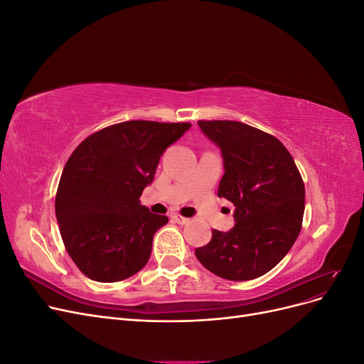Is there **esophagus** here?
Instances as JSON below:
<instances>
[{
  "label": "esophagus",
  "mask_w": 364,
  "mask_h": 364,
  "mask_svg": "<svg viewBox=\"0 0 364 364\" xmlns=\"http://www.w3.org/2000/svg\"><path fill=\"white\" fill-rule=\"evenodd\" d=\"M173 220L176 223H179V225H186L190 222V218H186V217H182L181 214H176V215H173Z\"/></svg>",
  "instance_id": "1"
}]
</instances>
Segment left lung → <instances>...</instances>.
<instances>
[{"mask_svg": "<svg viewBox=\"0 0 364 364\" xmlns=\"http://www.w3.org/2000/svg\"><path fill=\"white\" fill-rule=\"evenodd\" d=\"M222 150L225 174L218 197L235 206V226L213 230L196 249L202 266L220 278L249 281L262 277L287 255L301 232L305 186L282 142L240 121H197Z\"/></svg>", "mask_w": 364, "mask_h": 364, "instance_id": "left-lung-1", "label": "left lung"}]
</instances>
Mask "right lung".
Listing matches in <instances>:
<instances>
[{"label": "right lung", "mask_w": 364, "mask_h": 364, "mask_svg": "<svg viewBox=\"0 0 364 364\" xmlns=\"http://www.w3.org/2000/svg\"><path fill=\"white\" fill-rule=\"evenodd\" d=\"M190 123L126 121L83 139L65 164L56 218L71 259L90 279L123 281L146 266L153 235L168 222L141 205L162 153Z\"/></svg>", "instance_id": "1"}]
</instances>
